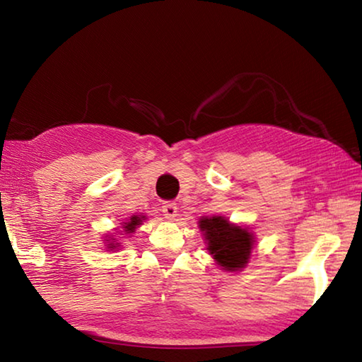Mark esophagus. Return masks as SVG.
<instances>
[{
    "label": "esophagus",
    "instance_id": "34e87169",
    "mask_svg": "<svg viewBox=\"0 0 362 362\" xmlns=\"http://www.w3.org/2000/svg\"><path fill=\"white\" fill-rule=\"evenodd\" d=\"M161 211L168 218H174L177 216V204L173 201H166V203H163Z\"/></svg>",
    "mask_w": 362,
    "mask_h": 362
}]
</instances>
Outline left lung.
I'll use <instances>...</instances> for the list:
<instances>
[{
	"label": "left lung",
	"mask_w": 362,
	"mask_h": 362,
	"mask_svg": "<svg viewBox=\"0 0 362 362\" xmlns=\"http://www.w3.org/2000/svg\"><path fill=\"white\" fill-rule=\"evenodd\" d=\"M207 250L217 265L226 272H240L247 265L254 247V235L247 228L230 223L228 218L214 216L199 220Z\"/></svg>",
	"instance_id": "left-lung-1"
}]
</instances>
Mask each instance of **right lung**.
I'll return each instance as SVG.
<instances>
[{"mask_svg": "<svg viewBox=\"0 0 362 362\" xmlns=\"http://www.w3.org/2000/svg\"><path fill=\"white\" fill-rule=\"evenodd\" d=\"M145 217H142V216H132L131 218H129V222H124V225H122V228H124V233H134V231H136V228H137V226L139 225H142V220H144ZM108 241V240H107ZM119 246V243H115L113 241V238H112V243H110L108 244V249L110 250H112V249H116V247H118Z\"/></svg>", "mask_w": 362, "mask_h": 362, "instance_id": "1", "label": "right lung"}]
</instances>
